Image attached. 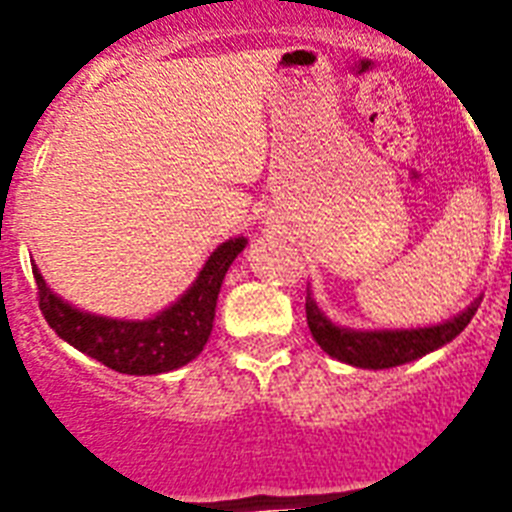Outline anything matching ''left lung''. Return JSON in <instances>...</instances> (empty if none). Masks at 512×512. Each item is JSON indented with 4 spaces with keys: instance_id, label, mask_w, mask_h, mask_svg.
I'll return each instance as SVG.
<instances>
[{
    "instance_id": "1",
    "label": "left lung",
    "mask_w": 512,
    "mask_h": 512,
    "mask_svg": "<svg viewBox=\"0 0 512 512\" xmlns=\"http://www.w3.org/2000/svg\"><path fill=\"white\" fill-rule=\"evenodd\" d=\"M478 303H473L468 311L454 316L446 324L425 329H393V332H353V329L335 327L332 321L319 311V305L311 297H305V316L311 327L313 340L319 342L321 350L345 364L361 366V369H390L401 366L406 361L425 356L430 350L441 348L449 340L460 335L468 327L470 319L476 316Z\"/></svg>"
}]
</instances>
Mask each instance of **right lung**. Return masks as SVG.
<instances>
[{
  "label": "right lung",
  "instance_id": "add662e5",
  "mask_svg": "<svg viewBox=\"0 0 512 512\" xmlns=\"http://www.w3.org/2000/svg\"><path fill=\"white\" fill-rule=\"evenodd\" d=\"M247 239H231L209 255L199 279L172 308L146 321H116L82 313L52 295L39 268H34L39 311L55 335L71 342L108 369L122 374H162L199 356L212 332L217 292L228 265Z\"/></svg>",
  "mask_w": 512,
  "mask_h": 512
}]
</instances>
